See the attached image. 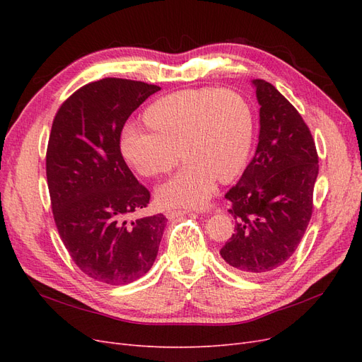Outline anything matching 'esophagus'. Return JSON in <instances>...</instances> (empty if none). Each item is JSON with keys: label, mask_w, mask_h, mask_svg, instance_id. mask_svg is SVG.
Returning <instances> with one entry per match:
<instances>
[{"label": "esophagus", "mask_w": 362, "mask_h": 362, "mask_svg": "<svg viewBox=\"0 0 362 362\" xmlns=\"http://www.w3.org/2000/svg\"><path fill=\"white\" fill-rule=\"evenodd\" d=\"M166 217L169 218H173V217H180V216H184L187 214V210H181V208H169V210H166Z\"/></svg>", "instance_id": "obj_1"}]
</instances>
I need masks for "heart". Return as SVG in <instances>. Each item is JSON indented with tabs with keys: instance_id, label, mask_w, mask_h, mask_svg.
<instances>
[{
	"instance_id": "obj_1",
	"label": "heart",
	"mask_w": 362,
	"mask_h": 362,
	"mask_svg": "<svg viewBox=\"0 0 362 362\" xmlns=\"http://www.w3.org/2000/svg\"><path fill=\"white\" fill-rule=\"evenodd\" d=\"M149 125L131 124L122 133V152L146 178L166 175L187 161L184 169L163 184L161 205L201 206L221 182L233 181L246 166L255 133L252 107L231 89H187L152 104Z\"/></svg>"
}]
</instances>
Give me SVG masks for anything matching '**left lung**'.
<instances>
[{
    "mask_svg": "<svg viewBox=\"0 0 362 362\" xmlns=\"http://www.w3.org/2000/svg\"><path fill=\"white\" fill-rule=\"evenodd\" d=\"M254 84L259 141L242 178L225 194L235 228L221 255L246 276H264L286 264L308 228L319 156L308 125L287 98L264 80Z\"/></svg>",
    "mask_w": 362,
    "mask_h": 362,
    "instance_id": "obj_1",
    "label": "left lung"
}]
</instances>
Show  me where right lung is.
Here are the masks:
<instances>
[{
	"mask_svg": "<svg viewBox=\"0 0 362 362\" xmlns=\"http://www.w3.org/2000/svg\"><path fill=\"white\" fill-rule=\"evenodd\" d=\"M156 84L103 78L80 87L52 120L47 181L54 222L84 275L110 286L129 284L152 267L166 217L134 218L151 193L127 166L120 134Z\"/></svg>",
	"mask_w": 362,
	"mask_h": 362,
	"instance_id": "right-lung-1",
	"label": "right lung"
}]
</instances>
